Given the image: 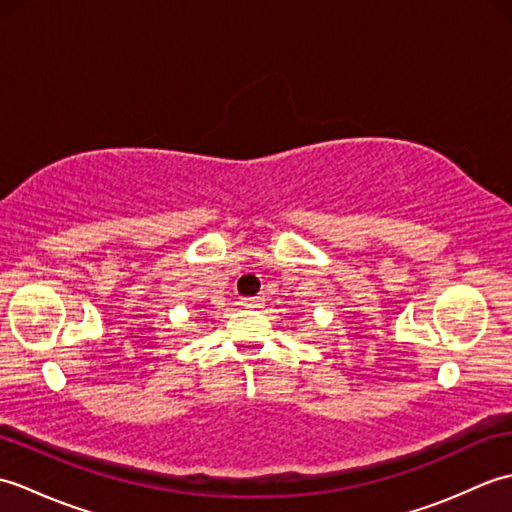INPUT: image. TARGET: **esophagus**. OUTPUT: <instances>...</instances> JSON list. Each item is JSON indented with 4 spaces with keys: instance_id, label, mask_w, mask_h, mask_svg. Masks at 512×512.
<instances>
[{
    "instance_id": "obj_1",
    "label": "esophagus",
    "mask_w": 512,
    "mask_h": 512,
    "mask_svg": "<svg viewBox=\"0 0 512 512\" xmlns=\"http://www.w3.org/2000/svg\"><path fill=\"white\" fill-rule=\"evenodd\" d=\"M259 301H262L259 297H242V301H239V303H242L244 308H257Z\"/></svg>"
}]
</instances>
